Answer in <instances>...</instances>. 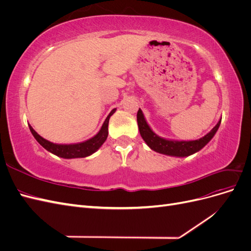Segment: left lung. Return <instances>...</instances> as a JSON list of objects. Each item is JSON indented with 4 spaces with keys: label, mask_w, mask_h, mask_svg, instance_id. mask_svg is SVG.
<instances>
[{
    "label": "left lung",
    "mask_w": 251,
    "mask_h": 251,
    "mask_svg": "<svg viewBox=\"0 0 251 251\" xmlns=\"http://www.w3.org/2000/svg\"><path fill=\"white\" fill-rule=\"evenodd\" d=\"M137 123L141 137L143 140L147 142L148 146L154 150L157 153L164 154V155H170V156H177V157H185L189 156L196 151H200L203 147L206 146V144L210 141V139L214 137L216 132L221 124V120L219 121L217 126L212 128V130L205 135L204 137L198 139V140H193V141H175V140H166L161 137L157 136L153 131L151 130V127L147 124L146 119L142 114V111L139 109L137 112Z\"/></svg>",
    "instance_id": "8db88e82"
}]
</instances>
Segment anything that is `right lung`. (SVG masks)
I'll return each instance as SVG.
<instances>
[{
	"label": "right lung",
	"instance_id": "right-lung-1",
	"mask_svg": "<svg viewBox=\"0 0 251 251\" xmlns=\"http://www.w3.org/2000/svg\"><path fill=\"white\" fill-rule=\"evenodd\" d=\"M116 110L113 109L110 114L108 115L107 119L104 120V123L100 128V131L98 132L93 138H91L85 142H80L76 144H56V143H52L46 139H44L42 136L37 134L31 126H29L30 131H31L32 135L34 136V138L37 140L43 148L49 151L50 153L54 154L56 156H59L62 158H83L90 156L91 154H93L94 151H96L98 149H100L102 143L105 141L108 137V126H109V119L113 115V113Z\"/></svg>",
	"mask_w": 251,
	"mask_h": 251
}]
</instances>
